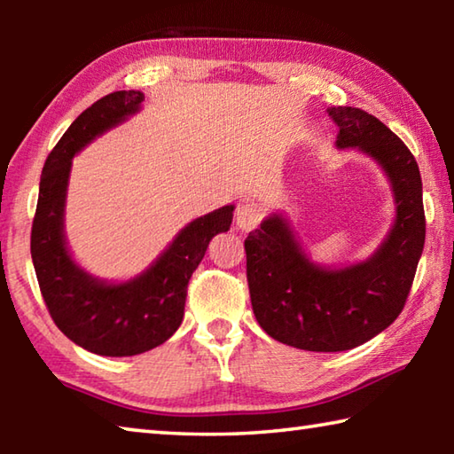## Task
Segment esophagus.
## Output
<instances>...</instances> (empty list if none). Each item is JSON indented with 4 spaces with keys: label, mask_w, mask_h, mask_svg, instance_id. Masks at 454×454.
I'll return each mask as SVG.
<instances>
[{
    "label": "esophagus",
    "mask_w": 454,
    "mask_h": 454,
    "mask_svg": "<svg viewBox=\"0 0 454 454\" xmlns=\"http://www.w3.org/2000/svg\"><path fill=\"white\" fill-rule=\"evenodd\" d=\"M260 220H262V208L258 204H242L240 208L236 210V226L242 232H250L254 230Z\"/></svg>",
    "instance_id": "esophagus-1"
}]
</instances>
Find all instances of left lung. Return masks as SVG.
Returning a JSON list of instances; mask_svg holds the SVG:
<instances>
[{
  "label": "left lung",
  "instance_id": "1",
  "mask_svg": "<svg viewBox=\"0 0 454 454\" xmlns=\"http://www.w3.org/2000/svg\"><path fill=\"white\" fill-rule=\"evenodd\" d=\"M336 148H355L382 168L395 198V222L366 260L317 264L288 218L272 212L244 240L252 310L268 336L312 352L360 347L404 309L425 248V208L417 160L401 137L358 107H328Z\"/></svg>",
  "mask_w": 454,
  "mask_h": 454
}]
</instances>
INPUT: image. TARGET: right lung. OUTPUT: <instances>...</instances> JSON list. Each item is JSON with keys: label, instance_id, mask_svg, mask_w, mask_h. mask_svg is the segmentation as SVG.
Wrapping results in <instances>:
<instances>
[{"label": "right lung", "instance_id": "obj_1", "mask_svg": "<svg viewBox=\"0 0 454 454\" xmlns=\"http://www.w3.org/2000/svg\"><path fill=\"white\" fill-rule=\"evenodd\" d=\"M142 102L137 90L114 91L74 120L43 164L32 226V260L53 322L78 347L102 356L142 355L180 328L190 276L234 216L230 204L192 220L142 274L124 282L102 280L75 262L64 226L72 160L140 112Z\"/></svg>", "mask_w": 454, "mask_h": 454}]
</instances>
